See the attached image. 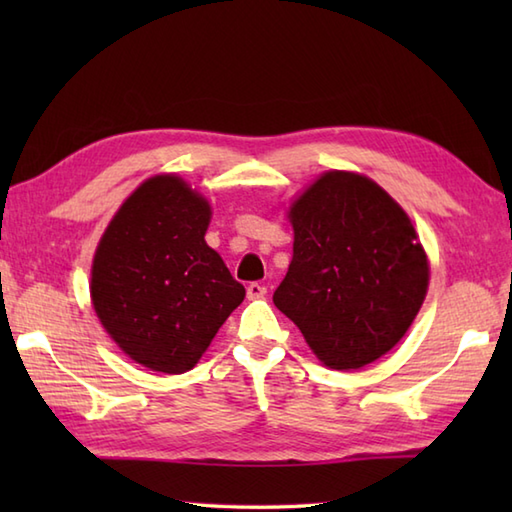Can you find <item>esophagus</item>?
Here are the masks:
<instances>
[{"label":"esophagus","instance_id":"34e87169","mask_svg":"<svg viewBox=\"0 0 512 512\" xmlns=\"http://www.w3.org/2000/svg\"><path fill=\"white\" fill-rule=\"evenodd\" d=\"M246 295L248 299H262L266 295V286L259 284V281H250L246 288Z\"/></svg>","mask_w":512,"mask_h":512}]
</instances>
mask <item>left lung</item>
<instances>
[{
	"instance_id": "1",
	"label": "left lung",
	"mask_w": 512,
	"mask_h": 512,
	"mask_svg": "<svg viewBox=\"0 0 512 512\" xmlns=\"http://www.w3.org/2000/svg\"><path fill=\"white\" fill-rule=\"evenodd\" d=\"M295 246L275 306L332 369H358L394 347L429 286L407 213L369 178L328 171L292 204Z\"/></svg>"
}]
</instances>
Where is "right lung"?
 <instances>
[{"label": "right lung", "instance_id": "obj_1", "mask_svg": "<svg viewBox=\"0 0 512 512\" xmlns=\"http://www.w3.org/2000/svg\"><path fill=\"white\" fill-rule=\"evenodd\" d=\"M211 206L176 176L129 195L92 264V303L103 328L136 363L182 374L200 361L246 290L206 246Z\"/></svg>", "mask_w": 512, "mask_h": 512}]
</instances>
